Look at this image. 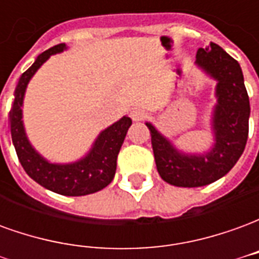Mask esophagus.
Segmentation results:
<instances>
[{
  "label": "esophagus",
  "mask_w": 259,
  "mask_h": 259,
  "mask_svg": "<svg viewBox=\"0 0 259 259\" xmlns=\"http://www.w3.org/2000/svg\"><path fill=\"white\" fill-rule=\"evenodd\" d=\"M130 118L133 119L135 122H139V120H143V119L147 118V112L141 108H135L132 112H130Z\"/></svg>",
  "instance_id": "obj_1"
}]
</instances>
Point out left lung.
<instances>
[{
    "label": "left lung",
    "mask_w": 259,
    "mask_h": 259,
    "mask_svg": "<svg viewBox=\"0 0 259 259\" xmlns=\"http://www.w3.org/2000/svg\"><path fill=\"white\" fill-rule=\"evenodd\" d=\"M195 58V65L217 81L211 150L201 154L180 151L154 124L146 123L158 174L178 187H201L223 178L241 157L248 137L250 100L239 62L215 42L198 48Z\"/></svg>",
    "instance_id": "obj_1"
}]
</instances>
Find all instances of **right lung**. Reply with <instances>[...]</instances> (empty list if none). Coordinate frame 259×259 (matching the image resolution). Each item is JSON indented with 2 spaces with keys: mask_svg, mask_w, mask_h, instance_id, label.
Here are the masks:
<instances>
[{
  "mask_svg": "<svg viewBox=\"0 0 259 259\" xmlns=\"http://www.w3.org/2000/svg\"><path fill=\"white\" fill-rule=\"evenodd\" d=\"M64 50H66V44H58L44 51L37 57L34 64L20 76L15 90L14 105L9 112L11 136L19 162L31 179L54 193L79 197L102 190L112 182L116 172V158L132 124V119L129 116H123L109 127L102 130L90 151L74 162H50L34 150L27 139L25 124L22 120L26 87L40 66L51 55L62 53Z\"/></svg>",
  "mask_w": 259,
  "mask_h": 259,
  "instance_id": "1",
  "label": "right lung"
}]
</instances>
